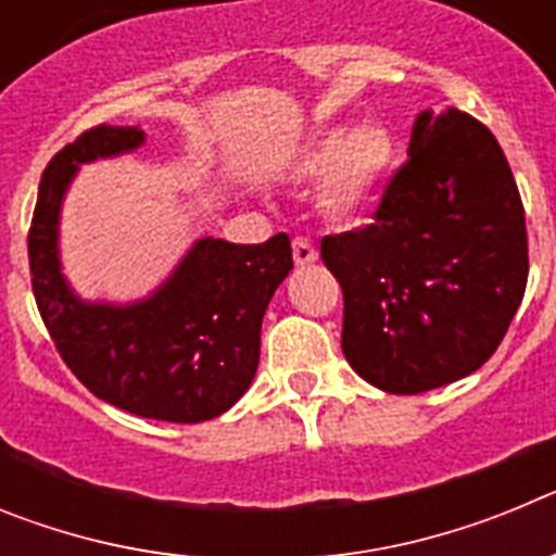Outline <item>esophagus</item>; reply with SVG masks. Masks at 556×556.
I'll use <instances>...</instances> for the list:
<instances>
[{
	"mask_svg": "<svg viewBox=\"0 0 556 556\" xmlns=\"http://www.w3.org/2000/svg\"><path fill=\"white\" fill-rule=\"evenodd\" d=\"M292 258L298 267H306V264L317 262V250H314V244L308 242L306 236H294L292 239Z\"/></svg>",
	"mask_w": 556,
	"mask_h": 556,
	"instance_id": "1",
	"label": "esophagus"
}]
</instances>
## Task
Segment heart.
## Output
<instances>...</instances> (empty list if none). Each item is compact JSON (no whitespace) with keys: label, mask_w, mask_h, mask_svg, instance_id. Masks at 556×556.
<instances>
[{"label":"heart","mask_w":556,"mask_h":556,"mask_svg":"<svg viewBox=\"0 0 556 556\" xmlns=\"http://www.w3.org/2000/svg\"><path fill=\"white\" fill-rule=\"evenodd\" d=\"M401 141L387 122H367L356 130L333 127L314 141L301 175L323 180L320 211L331 223H348L365 208L395 169Z\"/></svg>","instance_id":"obj_1"}]
</instances>
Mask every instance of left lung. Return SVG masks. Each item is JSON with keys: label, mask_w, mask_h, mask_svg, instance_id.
I'll use <instances>...</instances> for the list:
<instances>
[{"label": "left lung", "mask_w": 556, "mask_h": 556, "mask_svg": "<svg viewBox=\"0 0 556 556\" xmlns=\"http://www.w3.org/2000/svg\"><path fill=\"white\" fill-rule=\"evenodd\" d=\"M345 298L342 353L395 395L470 376L501 345L527 289V217L504 150L468 113L415 119L409 161L372 223L326 236Z\"/></svg>", "instance_id": "1"}]
</instances>
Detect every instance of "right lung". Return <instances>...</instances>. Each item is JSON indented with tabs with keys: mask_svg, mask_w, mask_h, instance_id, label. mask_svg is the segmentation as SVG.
<instances>
[{
	"mask_svg": "<svg viewBox=\"0 0 556 556\" xmlns=\"http://www.w3.org/2000/svg\"><path fill=\"white\" fill-rule=\"evenodd\" d=\"M141 144L139 127L100 125L49 161L27 236L33 294L61 358L97 397L130 415L200 424L248 392L264 312L292 269V248L287 233L264 244L205 236L144 301H80L63 278L58 253L63 194L80 164Z\"/></svg>",
	"mask_w": 556,
	"mask_h": 556,
	"instance_id": "obj_1",
	"label": "right lung"
}]
</instances>
